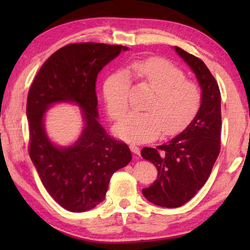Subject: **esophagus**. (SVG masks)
<instances>
[{
  "mask_svg": "<svg viewBox=\"0 0 250 250\" xmlns=\"http://www.w3.org/2000/svg\"><path fill=\"white\" fill-rule=\"evenodd\" d=\"M130 149H131V151H132V152L135 153V155H140V148L137 147V146H135V145H131V146H130Z\"/></svg>",
  "mask_w": 250,
  "mask_h": 250,
  "instance_id": "esophagus-1",
  "label": "esophagus"
}]
</instances>
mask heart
I'll list each match as a JSON object with an SVG mask.
<instances>
[{"label":"heart","mask_w":250,"mask_h":250,"mask_svg":"<svg viewBox=\"0 0 250 250\" xmlns=\"http://www.w3.org/2000/svg\"><path fill=\"white\" fill-rule=\"evenodd\" d=\"M130 77L150 87L153 95L145 106L148 111H131L117 122L114 132L119 139L144 143L155 140L161 130L166 136L175 135L198 113L202 98L198 84L185 79L183 71L167 60L148 58L133 61L105 81L103 95L113 119L129 107Z\"/></svg>","instance_id":"obj_1"}]
</instances>
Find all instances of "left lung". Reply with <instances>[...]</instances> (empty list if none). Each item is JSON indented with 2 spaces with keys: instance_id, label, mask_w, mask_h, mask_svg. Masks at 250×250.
I'll return each instance as SVG.
<instances>
[{
  "instance_id": "1",
  "label": "left lung",
  "mask_w": 250,
  "mask_h": 250,
  "mask_svg": "<svg viewBox=\"0 0 250 250\" xmlns=\"http://www.w3.org/2000/svg\"><path fill=\"white\" fill-rule=\"evenodd\" d=\"M198 79L201 105L182 133L157 148L145 147L142 157L157 167L158 178L143 194L152 204L174 208L187 203L203 187L220 151L221 95L205 63L174 47Z\"/></svg>"
}]
</instances>
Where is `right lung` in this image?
<instances>
[{
    "instance_id": "obj_1",
    "label": "right lung",
    "mask_w": 250,
    "mask_h": 250,
    "mask_svg": "<svg viewBox=\"0 0 250 250\" xmlns=\"http://www.w3.org/2000/svg\"><path fill=\"white\" fill-rule=\"evenodd\" d=\"M128 49L99 43L66 45L42 65L29 90L30 158L47 192L73 213L103 202L110 177L132 159L128 145L111 139L99 122L95 92L98 74ZM58 103H72L82 109L84 128L70 146H56L44 130L46 110Z\"/></svg>"
}]
</instances>
